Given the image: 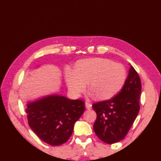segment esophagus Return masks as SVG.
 Returning a JSON list of instances; mask_svg holds the SVG:
<instances>
[{
	"label": "esophagus",
	"mask_w": 161,
	"mask_h": 161,
	"mask_svg": "<svg viewBox=\"0 0 161 161\" xmlns=\"http://www.w3.org/2000/svg\"><path fill=\"white\" fill-rule=\"evenodd\" d=\"M85 106H86V108L87 109H91V104L89 103H85Z\"/></svg>",
	"instance_id": "1"
}]
</instances>
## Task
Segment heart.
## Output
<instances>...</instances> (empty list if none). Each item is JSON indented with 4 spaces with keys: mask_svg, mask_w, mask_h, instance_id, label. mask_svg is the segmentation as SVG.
Listing matches in <instances>:
<instances>
[{
    "mask_svg": "<svg viewBox=\"0 0 161 161\" xmlns=\"http://www.w3.org/2000/svg\"><path fill=\"white\" fill-rule=\"evenodd\" d=\"M127 76L124 65L104 58L81 60L75 70L68 67L65 71L66 83L72 95L80 96L89 83L91 95L99 100H109L117 95L126 82Z\"/></svg>",
    "mask_w": 161,
    "mask_h": 161,
    "instance_id": "1",
    "label": "heart"
}]
</instances>
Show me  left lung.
I'll use <instances>...</instances> for the list:
<instances>
[{
    "mask_svg": "<svg viewBox=\"0 0 161 161\" xmlns=\"http://www.w3.org/2000/svg\"><path fill=\"white\" fill-rule=\"evenodd\" d=\"M140 78L130 65L124 88L113 98L94 103L97 114L93 130L100 140L114 144L124 139L140 111Z\"/></svg>",
    "mask_w": 161,
    "mask_h": 161,
    "instance_id": "obj_1",
    "label": "left lung"
}]
</instances>
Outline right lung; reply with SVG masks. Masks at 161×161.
Masks as SVG:
<instances>
[{
  "label": "right lung",
  "instance_id": "right-lung-1",
  "mask_svg": "<svg viewBox=\"0 0 161 161\" xmlns=\"http://www.w3.org/2000/svg\"><path fill=\"white\" fill-rule=\"evenodd\" d=\"M28 125L45 142L58 146L66 142L74 124L85 110L81 100H70L59 95H49L27 103Z\"/></svg>",
  "mask_w": 161,
  "mask_h": 161
}]
</instances>
